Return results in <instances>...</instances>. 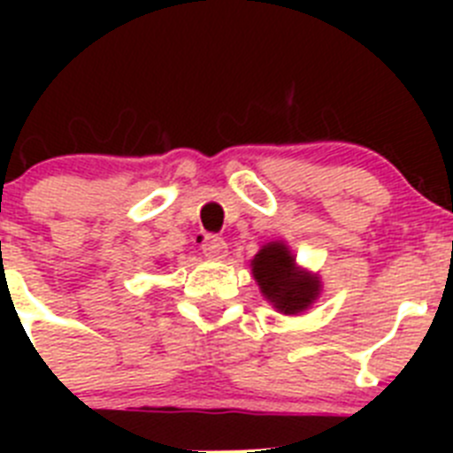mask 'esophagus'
I'll return each mask as SVG.
<instances>
[{
  "mask_svg": "<svg viewBox=\"0 0 453 453\" xmlns=\"http://www.w3.org/2000/svg\"><path fill=\"white\" fill-rule=\"evenodd\" d=\"M202 251L203 256H208V258H224L226 256V251H229V247H226V242H224L219 235H203V242H202Z\"/></svg>",
  "mask_w": 453,
  "mask_h": 453,
  "instance_id": "34e87169",
  "label": "esophagus"
}]
</instances>
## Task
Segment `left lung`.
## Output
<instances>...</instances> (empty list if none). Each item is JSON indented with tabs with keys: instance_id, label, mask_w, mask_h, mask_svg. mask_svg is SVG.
Masks as SVG:
<instances>
[{
	"instance_id": "obj_1",
	"label": "left lung",
	"mask_w": 453,
	"mask_h": 453,
	"mask_svg": "<svg viewBox=\"0 0 453 453\" xmlns=\"http://www.w3.org/2000/svg\"><path fill=\"white\" fill-rule=\"evenodd\" d=\"M251 272L263 297L283 315H297L319 297L322 283L318 274L302 270L295 263L286 242H267L254 256Z\"/></svg>"
}]
</instances>
